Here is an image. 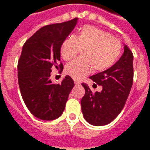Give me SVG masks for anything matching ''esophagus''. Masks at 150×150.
Instances as JSON below:
<instances>
[{
    "label": "esophagus",
    "instance_id": "obj_1",
    "mask_svg": "<svg viewBox=\"0 0 150 150\" xmlns=\"http://www.w3.org/2000/svg\"><path fill=\"white\" fill-rule=\"evenodd\" d=\"M74 84H75V86H80L81 85V82H80L79 81H77V80H74Z\"/></svg>",
    "mask_w": 150,
    "mask_h": 150
}]
</instances>
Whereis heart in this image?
I'll use <instances>...</instances> for the list:
<instances>
[{
    "instance_id": "heart-1",
    "label": "heart",
    "mask_w": 150,
    "mask_h": 150,
    "mask_svg": "<svg viewBox=\"0 0 150 150\" xmlns=\"http://www.w3.org/2000/svg\"><path fill=\"white\" fill-rule=\"evenodd\" d=\"M80 50L82 58H78L65 65V73L74 79H81L89 74L94 68L103 71L114 64L121 53L120 40L110 33L90 25H86L77 36L70 35L61 45V56L69 61Z\"/></svg>"
}]
</instances>
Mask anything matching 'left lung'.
<instances>
[{
    "mask_svg": "<svg viewBox=\"0 0 150 150\" xmlns=\"http://www.w3.org/2000/svg\"><path fill=\"white\" fill-rule=\"evenodd\" d=\"M133 56L126 45L117 62L106 70L90 76L100 92L93 93L86 84H82L86 93L81 100V110L86 121L95 126L110 123L124 108L133 86ZM95 85V84H94Z\"/></svg>",
    "mask_w": 150,
    "mask_h": 150,
    "instance_id": "8db88e82",
    "label": "left lung"
}]
</instances>
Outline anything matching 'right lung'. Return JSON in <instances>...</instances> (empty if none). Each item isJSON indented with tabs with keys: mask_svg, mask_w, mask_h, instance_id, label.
Segmentation results:
<instances>
[{
	"mask_svg": "<svg viewBox=\"0 0 150 150\" xmlns=\"http://www.w3.org/2000/svg\"><path fill=\"white\" fill-rule=\"evenodd\" d=\"M77 18L44 26L26 40L18 62V83L22 98L33 115L52 121L62 115L74 80L65 76L61 84L50 79L52 67L63 70L61 45L74 30Z\"/></svg>",
	"mask_w": 150,
	"mask_h": 150,
	"instance_id": "right-lung-1",
	"label": "right lung"
}]
</instances>
